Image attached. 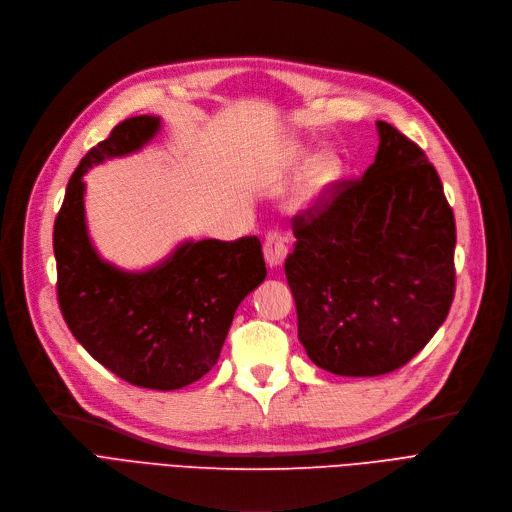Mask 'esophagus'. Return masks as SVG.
<instances>
[{
  "mask_svg": "<svg viewBox=\"0 0 512 512\" xmlns=\"http://www.w3.org/2000/svg\"><path fill=\"white\" fill-rule=\"evenodd\" d=\"M287 258V246L279 233H269L264 241V260L269 264V269H279V266Z\"/></svg>",
  "mask_w": 512,
  "mask_h": 512,
  "instance_id": "34e87169",
  "label": "esophagus"
}]
</instances>
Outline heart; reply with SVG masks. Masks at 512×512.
<instances>
[{"label":"heart","mask_w":512,"mask_h":512,"mask_svg":"<svg viewBox=\"0 0 512 512\" xmlns=\"http://www.w3.org/2000/svg\"><path fill=\"white\" fill-rule=\"evenodd\" d=\"M287 164L294 168H302L306 164L310 166L306 173V179H304V185H302V191H300L302 206L321 204L344 177V162L335 154H323L316 160H312L310 156L296 152L287 158Z\"/></svg>","instance_id":"heart-1"}]
</instances>
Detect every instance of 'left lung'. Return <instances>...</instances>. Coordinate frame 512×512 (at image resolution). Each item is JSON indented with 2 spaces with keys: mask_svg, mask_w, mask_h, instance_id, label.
I'll return each mask as SVG.
<instances>
[{
  "mask_svg": "<svg viewBox=\"0 0 512 512\" xmlns=\"http://www.w3.org/2000/svg\"><path fill=\"white\" fill-rule=\"evenodd\" d=\"M360 181L296 216L285 277L308 358L342 377H377L421 352L454 298L456 225L417 143L377 120Z\"/></svg>",
  "mask_w": 512,
  "mask_h": 512,
  "instance_id": "obj_1",
  "label": "left lung"
}]
</instances>
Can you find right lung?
Segmentation results:
<instances>
[{"mask_svg":"<svg viewBox=\"0 0 512 512\" xmlns=\"http://www.w3.org/2000/svg\"><path fill=\"white\" fill-rule=\"evenodd\" d=\"M160 131V116H133L87 152L66 187L54 254L60 310L77 342L120 379L170 392L214 367L237 306L264 281L266 266L254 235L185 239L141 271L100 256L87 229L83 177L141 152Z\"/></svg>","mask_w":512,"mask_h":512,"instance_id":"obj_1","label":"right lung"}]
</instances>
